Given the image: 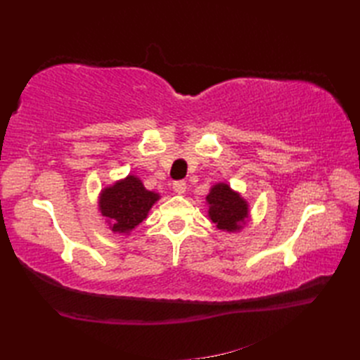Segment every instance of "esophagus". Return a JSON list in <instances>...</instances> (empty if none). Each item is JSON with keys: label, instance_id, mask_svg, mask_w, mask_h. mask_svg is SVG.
Wrapping results in <instances>:
<instances>
[{"label": "esophagus", "instance_id": "esophagus-1", "mask_svg": "<svg viewBox=\"0 0 360 360\" xmlns=\"http://www.w3.org/2000/svg\"><path fill=\"white\" fill-rule=\"evenodd\" d=\"M172 189H174V192H176V193L183 195L184 192H186V181H183V180L174 181L172 183Z\"/></svg>", "mask_w": 360, "mask_h": 360}]
</instances>
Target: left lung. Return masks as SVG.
<instances>
[{
    "label": "left lung",
    "instance_id": "8db88e82",
    "mask_svg": "<svg viewBox=\"0 0 360 360\" xmlns=\"http://www.w3.org/2000/svg\"><path fill=\"white\" fill-rule=\"evenodd\" d=\"M209 204V217L217 230L240 231L249 214V205L242 195L233 191L226 183H216L205 197Z\"/></svg>",
    "mask_w": 360,
    "mask_h": 360
}]
</instances>
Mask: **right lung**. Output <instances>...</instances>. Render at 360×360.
<instances>
[{"mask_svg":"<svg viewBox=\"0 0 360 360\" xmlns=\"http://www.w3.org/2000/svg\"><path fill=\"white\" fill-rule=\"evenodd\" d=\"M159 198L160 195L147 191L136 176H127L101 192L99 210L114 233L129 234L147 219Z\"/></svg>","mask_w":360,"mask_h":360,"instance_id":"obj_1","label":"right lung"}]
</instances>
